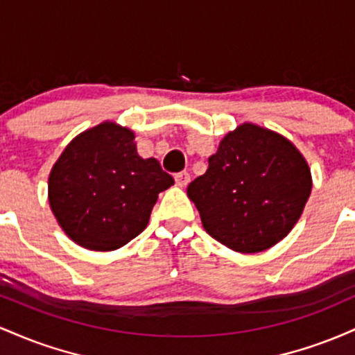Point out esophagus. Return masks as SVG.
I'll return each instance as SVG.
<instances>
[{"label": "esophagus", "instance_id": "obj_1", "mask_svg": "<svg viewBox=\"0 0 355 355\" xmlns=\"http://www.w3.org/2000/svg\"><path fill=\"white\" fill-rule=\"evenodd\" d=\"M175 182H177L178 187H187L190 183V173L189 172L175 173Z\"/></svg>", "mask_w": 355, "mask_h": 355}]
</instances>
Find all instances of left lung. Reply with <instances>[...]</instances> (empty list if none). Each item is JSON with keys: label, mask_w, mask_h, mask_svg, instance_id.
<instances>
[{"label": "left lung", "mask_w": 355, "mask_h": 355, "mask_svg": "<svg viewBox=\"0 0 355 355\" xmlns=\"http://www.w3.org/2000/svg\"><path fill=\"white\" fill-rule=\"evenodd\" d=\"M311 189L307 162L291 141L243 123L220 141L207 172L187 193L211 237L235 252L255 254L292 230Z\"/></svg>", "instance_id": "8db88e82"}]
</instances>
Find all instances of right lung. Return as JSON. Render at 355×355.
Instances as JSON below:
<instances>
[{"label": "right lung", "instance_id": "add662e5", "mask_svg": "<svg viewBox=\"0 0 355 355\" xmlns=\"http://www.w3.org/2000/svg\"><path fill=\"white\" fill-rule=\"evenodd\" d=\"M128 128L101 123L76 137L50 173L53 214L78 245L115 250L145 230L158 193L173 185L155 158L137 153Z\"/></svg>", "mask_w": 355, "mask_h": 355}]
</instances>
